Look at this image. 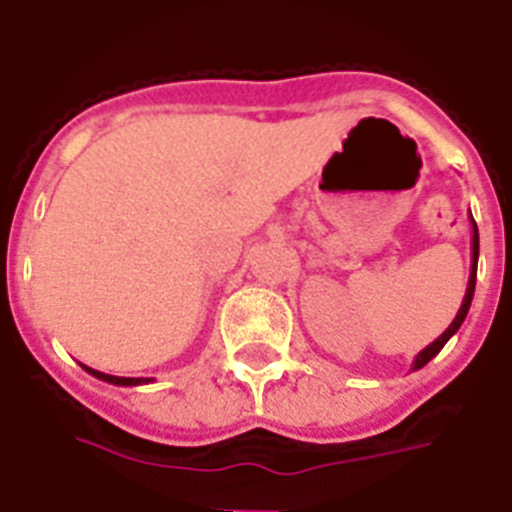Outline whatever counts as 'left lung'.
I'll list each match as a JSON object with an SVG mask.
<instances>
[{"mask_svg": "<svg viewBox=\"0 0 512 512\" xmlns=\"http://www.w3.org/2000/svg\"><path fill=\"white\" fill-rule=\"evenodd\" d=\"M470 225H473V239H470V252H473V255H470V279H468V289H465V297H462L460 311H457V316H454V321L449 324V329H446L444 335L438 337V340H433L428 348H422L420 353H417L412 369H422V366L428 364L430 358H436L438 353H441V348L449 342V337L462 327V321H465V316H468L470 303H473V292H476V271H478V225L476 220H473V215H470Z\"/></svg>", "mask_w": 512, "mask_h": 512, "instance_id": "left-lung-1", "label": "left lung"}]
</instances>
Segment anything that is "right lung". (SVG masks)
<instances>
[{"instance_id": "add662e5", "label": "right lung", "mask_w": 512, "mask_h": 512, "mask_svg": "<svg viewBox=\"0 0 512 512\" xmlns=\"http://www.w3.org/2000/svg\"><path fill=\"white\" fill-rule=\"evenodd\" d=\"M84 369H87L92 377H98V380L111 382V385H124V388H127V385H143V382H151V380H146V377H114V374L98 372V369H90V366H84Z\"/></svg>"}]
</instances>
